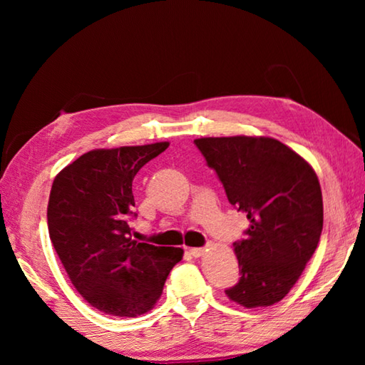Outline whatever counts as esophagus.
Instances as JSON below:
<instances>
[{"instance_id": "obj_1", "label": "esophagus", "mask_w": 365, "mask_h": 365, "mask_svg": "<svg viewBox=\"0 0 365 365\" xmlns=\"http://www.w3.org/2000/svg\"><path fill=\"white\" fill-rule=\"evenodd\" d=\"M190 255L193 257H200V256L205 255V248H191Z\"/></svg>"}]
</instances>
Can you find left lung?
I'll return each instance as SVG.
<instances>
[{
	"label": "left lung",
	"mask_w": 365,
	"mask_h": 365,
	"mask_svg": "<svg viewBox=\"0 0 365 365\" xmlns=\"http://www.w3.org/2000/svg\"><path fill=\"white\" fill-rule=\"evenodd\" d=\"M230 205L246 214V238L233 243L240 280L225 289L243 307L282 301L316 251L324 227L319 178L304 158L269 137L195 140Z\"/></svg>",
	"instance_id": "obj_1"
}]
</instances>
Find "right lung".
<instances>
[{
	"label": "right lung",
	"mask_w": 365,
	"mask_h": 365,
	"mask_svg": "<svg viewBox=\"0 0 365 365\" xmlns=\"http://www.w3.org/2000/svg\"><path fill=\"white\" fill-rule=\"evenodd\" d=\"M168 141L93 150L54 178L48 201L51 243L82 298L98 311L137 317L151 311L183 250L130 237L132 183Z\"/></svg>",
	"instance_id": "add662e5"
}]
</instances>
